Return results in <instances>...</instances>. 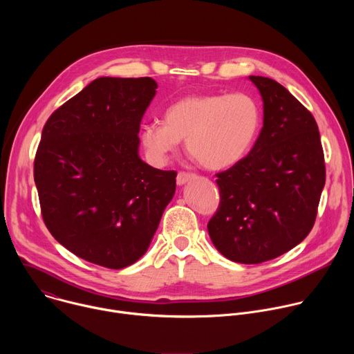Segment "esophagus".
I'll return each mask as SVG.
<instances>
[{"instance_id":"34e87169","label":"esophagus","mask_w":354,"mask_h":354,"mask_svg":"<svg viewBox=\"0 0 354 354\" xmlns=\"http://www.w3.org/2000/svg\"><path fill=\"white\" fill-rule=\"evenodd\" d=\"M196 178V175L194 174H189V172H179L178 174V176H176V183L179 185V186H182V185H185L186 182H189V180H192V179H194Z\"/></svg>"}]
</instances>
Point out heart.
Returning <instances> with one entry per match:
<instances>
[{
    "label": "heart",
    "mask_w": 354,
    "mask_h": 354,
    "mask_svg": "<svg viewBox=\"0 0 354 354\" xmlns=\"http://www.w3.org/2000/svg\"><path fill=\"white\" fill-rule=\"evenodd\" d=\"M261 124L258 100L246 92L194 93L172 102L164 122L144 123L140 141L151 162L164 165L186 138L187 153L201 167L221 171L249 154Z\"/></svg>",
    "instance_id": "1"
}]
</instances>
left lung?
I'll list each match as a JSON object with an SVG mask.
<instances>
[{
    "label": "left lung",
    "instance_id": "8db88e82",
    "mask_svg": "<svg viewBox=\"0 0 354 354\" xmlns=\"http://www.w3.org/2000/svg\"><path fill=\"white\" fill-rule=\"evenodd\" d=\"M263 100V127L250 153L216 176L220 207L207 224L227 259H274L314 227L325 161L314 116L277 81L249 75Z\"/></svg>",
    "mask_w": 354,
    "mask_h": 354
}]
</instances>
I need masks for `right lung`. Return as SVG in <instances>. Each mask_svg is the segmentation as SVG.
<instances>
[{
    "label": "right lung",
    "instance_id": "obj_1",
    "mask_svg": "<svg viewBox=\"0 0 354 354\" xmlns=\"http://www.w3.org/2000/svg\"><path fill=\"white\" fill-rule=\"evenodd\" d=\"M149 78L100 77L46 122L35 158L41 216L57 242L91 263L123 269L149 246L176 172L138 156Z\"/></svg>",
    "mask_w": 354,
    "mask_h": 354
}]
</instances>
